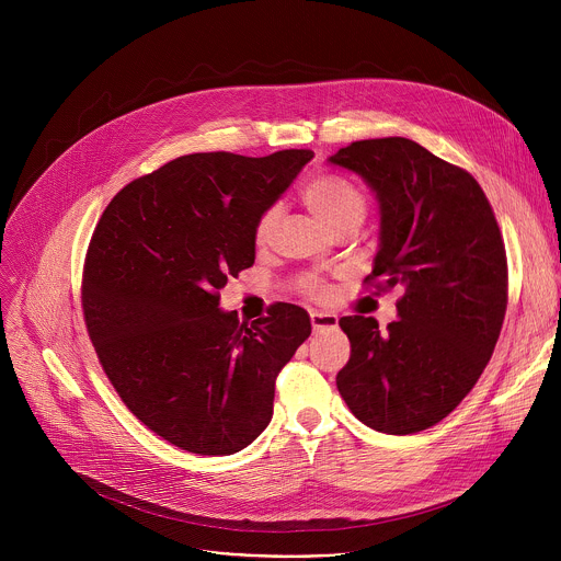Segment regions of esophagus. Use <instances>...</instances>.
Listing matches in <instances>:
<instances>
[{"label":"esophagus","instance_id":"obj_1","mask_svg":"<svg viewBox=\"0 0 561 561\" xmlns=\"http://www.w3.org/2000/svg\"><path fill=\"white\" fill-rule=\"evenodd\" d=\"M337 314H333V312H322V310H312L310 312V324H312V329L319 333V331H333V329H337Z\"/></svg>","mask_w":561,"mask_h":561}]
</instances>
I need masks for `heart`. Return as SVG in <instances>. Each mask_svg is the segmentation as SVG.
I'll use <instances>...</instances> for the list:
<instances>
[{"label": "heart", "mask_w": 561, "mask_h": 561, "mask_svg": "<svg viewBox=\"0 0 561 561\" xmlns=\"http://www.w3.org/2000/svg\"><path fill=\"white\" fill-rule=\"evenodd\" d=\"M301 199L308 206V210L324 224L327 230H333L340 224L346 221H362L364 213H366V199L364 195L346 180L340 178H331V175H322V178H314L308 184H304L301 188ZM279 219V208L271 206L266 208L257 224H255V244L264 247L271 234L273 228ZM304 290L310 297H324L327 288L319 284L314 277H306L304 279Z\"/></svg>", "instance_id": "b5f03b06"}]
</instances>
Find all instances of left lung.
<instances>
[{
	"instance_id": "obj_1",
	"label": "left lung",
	"mask_w": 561,
	"mask_h": 561,
	"mask_svg": "<svg viewBox=\"0 0 561 561\" xmlns=\"http://www.w3.org/2000/svg\"><path fill=\"white\" fill-rule=\"evenodd\" d=\"M329 164L359 175L379 206L377 288L399 286L394 322L342 317L351 359L337 388L373 431L442 422L484 373L506 314L508 271L493 208L474 178L407 137L362 139Z\"/></svg>"
}]
</instances>
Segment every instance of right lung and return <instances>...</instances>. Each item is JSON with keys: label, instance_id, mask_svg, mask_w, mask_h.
Masks as SVG:
<instances>
[{"label": "right lung", "instance_id": "add662e5", "mask_svg": "<svg viewBox=\"0 0 561 561\" xmlns=\"http://www.w3.org/2000/svg\"><path fill=\"white\" fill-rule=\"evenodd\" d=\"M312 150L195 152L124 186L87 255L82 304L104 373L152 433L197 455H232L273 417L275 379L310 317L275 304L239 327L219 308L228 277L255 264V224Z\"/></svg>", "mask_w": 561, "mask_h": 561}]
</instances>
